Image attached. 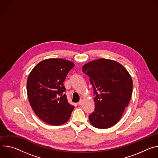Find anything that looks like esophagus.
<instances>
[{
	"instance_id": "34e87169",
	"label": "esophagus",
	"mask_w": 158,
	"mask_h": 158,
	"mask_svg": "<svg viewBox=\"0 0 158 158\" xmlns=\"http://www.w3.org/2000/svg\"><path fill=\"white\" fill-rule=\"evenodd\" d=\"M83 103V100H80L79 102H78V104L79 105V106H81V105Z\"/></svg>"
}]
</instances>
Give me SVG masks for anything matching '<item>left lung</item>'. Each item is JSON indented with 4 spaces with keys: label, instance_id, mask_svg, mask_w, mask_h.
Masks as SVG:
<instances>
[{
    "label": "left lung",
    "instance_id": "1",
    "mask_svg": "<svg viewBox=\"0 0 158 158\" xmlns=\"http://www.w3.org/2000/svg\"><path fill=\"white\" fill-rule=\"evenodd\" d=\"M82 71L90 78L95 107L89 118L93 126L107 129L118 122L128 106L132 91V80L119 63L98 59L83 66Z\"/></svg>",
    "mask_w": 158,
    "mask_h": 158
}]
</instances>
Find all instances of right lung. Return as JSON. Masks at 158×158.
I'll list each match as a JSON object with an SVG mask.
<instances>
[{
  "mask_svg": "<svg viewBox=\"0 0 158 158\" xmlns=\"http://www.w3.org/2000/svg\"><path fill=\"white\" fill-rule=\"evenodd\" d=\"M75 64L61 58L39 63L30 73L27 93L34 113L46 123L60 126L70 117L74 106L68 102L63 82Z\"/></svg>",
  "mask_w": 158,
  "mask_h": 158,
  "instance_id": "obj_1",
  "label": "right lung"
}]
</instances>
